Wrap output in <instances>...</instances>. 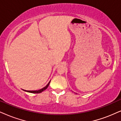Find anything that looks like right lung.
I'll return each instance as SVG.
<instances>
[{
  "mask_svg": "<svg viewBox=\"0 0 121 121\" xmlns=\"http://www.w3.org/2000/svg\"><path fill=\"white\" fill-rule=\"evenodd\" d=\"M50 82H48V84H47L45 87H44V88H43L42 89H41L39 90V91H24H24H27V92L32 93H41V92H42L43 91H45V90L47 88V87L48 86V85H49V84H50Z\"/></svg>",
  "mask_w": 121,
  "mask_h": 121,
  "instance_id": "add662e5",
  "label": "right lung"
}]
</instances>
